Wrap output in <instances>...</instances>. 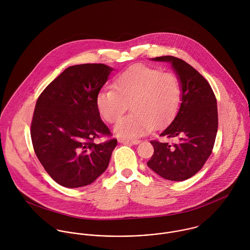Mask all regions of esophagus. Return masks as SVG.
<instances>
[{"label":"esophagus","instance_id":"obj_1","mask_svg":"<svg viewBox=\"0 0 250 250\" xmlns=\"http://www.w3.org/2000/svg\"><path fill=\"white\" fill-rule=\"evenodd\" d=\"M118 142L120 143H126V144H138V143H141V141L140 140H129V139H122V138H120V139H118Z\"/></svg>","mask_w":250,"mask_h":250}]
</instances>
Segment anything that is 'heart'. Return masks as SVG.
<instances>
[{
  "instance_id": "heart-1",
  "label": "heart",
  "mask_w": 250,
  "mask_h": 250,
  "mask_svg": "<svg viewBox=\"0 0 250 250\" xmlns=\"http://www.w3.org/2000/svg\"><path fill=\"white\" fill-rule=\"evenodd\" d=\"M181 94L176 75L146 64H136L114 78L112 89L97 94L96 105L107 122L115 123L130 104L132 113L117 123L114 132L126 138H138L174 118Z\"/></svg>"
}]
</instances>
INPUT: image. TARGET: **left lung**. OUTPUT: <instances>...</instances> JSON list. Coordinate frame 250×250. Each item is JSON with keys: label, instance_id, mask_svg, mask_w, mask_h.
<instances>
[{"label": "left lung", "instance_id": "1", "mask_svg": "<svg viewBox=\"0 0 250 250\" xmlns=\"http://www.w3.org/2000/svg\"><path fill=\"white\" fill-rule=\"evenodd\" d=\"M154 61L172 63L181 83L182 103L173 121L160 134L174 142L151 141L154 154L147 166L163 178L184 181L203 167L213 151L218 126L216 99L208 81L183 60L164 56Z\"/></svg>", "mask_w": 250, "mask_h": 250}]
</instances>
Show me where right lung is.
<instances>
[{"instance_id": "obj_1", "label": "right lung", "mask_w": 250, "mask_h": 250, "mask_svg": "<svg viewBox=\"0 0 250 250\" xmlns=\"http://www.w3.org/2000/svg\"><path fill=\"white\" fill-rule=\"evenodd\" d=\"M112 68L84 63L66 68L41 92L31 123L36 157L61 186L84 187L107 169L117 140L100 117L96 97Z\"/></svg>"}]
</instances>
